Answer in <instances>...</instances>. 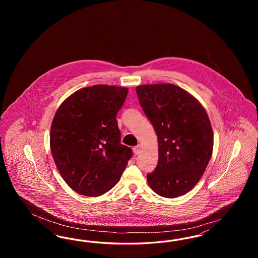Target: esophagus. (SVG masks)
I'll use <instances>...</instances> for the list:
<instances>
[{"mask_svg": "<svg viewBox=\"0 0 258 258\" xmlns=\"http://www.w3.org/2000/svg\"><path fill=\"white\" fill-rule=\"evenodd\" d=\"M140 152H141V147H140V145H137V146L134 147V153H135V155H139V154H140Z\"/></svg>", "mask_w": 258, "mask_h": 258, "instance_id": "34e87169", "label": "esophagus"}]
</instances>
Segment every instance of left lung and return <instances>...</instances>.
Returning <instances> with one entry per match:
<instances>
[{
  "mask_svg": "<svg viewBox=\"0 0 258 258\" xmlns=\"http://www.w3.org/2000/svg\"><path fill=\"white\" fill-rule=\"evenodd\" d=\"M136 93L159 141V161L147 175L149 185L160 197L184 196L199 182L212 157L208 114L197 98L173 84L141 85Z\"/></svg>",
  "mask_w": 258,
  "mask_h": 258,
  "instance_id": "obj_1",
  "label": "left lung"
}]
</instances>
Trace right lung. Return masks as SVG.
<instances>
[{
  "label": "right lung",
  "mask_w": 258,
  "mask_h": 258,
  "mask_svg": "<svg viewBox=\"0 0 258 258\" xmlns=\"http://www.w3.org/2000/svg\"><path fill=\"white\" fill-rule=\"evenodd\" d=\"M128 89L95 85L62 101L51 124L50 148L64 182L85 197L101 196L117 184L132 149L121 144L116 119Z\"/></svg>",
  "instance_id": "add662e5"
}]
</instances>
